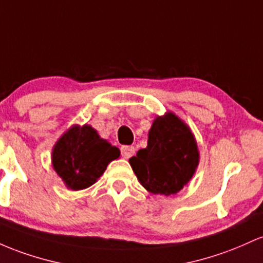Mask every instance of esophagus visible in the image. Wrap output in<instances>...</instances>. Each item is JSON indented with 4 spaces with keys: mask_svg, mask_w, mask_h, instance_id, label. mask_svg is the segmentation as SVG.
Wrapping results in <instances>:
<instances>
[{
    "mask_svg": "<svg viewBox=\"0 0 263 263\" xmlns=\"http://www.w3.org/2000/svg\"><path fill=\"white\" fill-rule=\"evenodd\" d=\"M120 152H122L123 158L129 159V158H130V156L134 155L135 149H134V146H130V145H124V146L120 147Z\"/></svg>",
    "mask_w": 263,
    "mask_h": 263,
    "instance_id": "esophagus-1",
    "label": "esophagus"
}]
</instances>
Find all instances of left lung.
Returning <instances> with one entry per match:
<instances>
[{"label": "left lung", "mask_w": 263, "mask_h": 263, "mask_svg": "<svg viewBox=\"0 0 263 263\" xmlns=\"http://www.w3.org/2000/svg\"><path fill=\"white\" fill-rule=\"evenodd\" d=\"M140 184L155 195L176 194L193 178L199 152L193 133L175 114L158 117L147 146L129 159Z\"/></svg>", "instance_id": "1"}]
</instances>
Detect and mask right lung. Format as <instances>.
I'll return each mask as SVG.
<instances>
[{
	"instance_id": "add662e5",
	"label": "right lung",
	"mask_w": 263,
	"mask_h": 263,
	"mask_svg": "<svg viewBox=\"0 0 263 263\" xmlns=\"http://www.w3.org/2000/svg\"><path fill=\"white\" fill-rule=\"evenodd\" d=\"M119 155V149L100 139L92 126L74 125L54 145L52 161L67 187L82 190L93 185Z\"/></svg>"
}]
</instances>
